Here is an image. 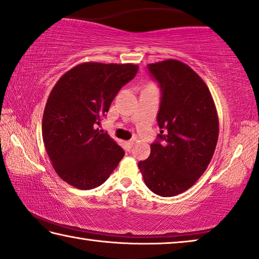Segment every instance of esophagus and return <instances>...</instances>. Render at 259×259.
<instances>
[{"instance_id": "esophagus-1", "label": "esophagus", "mask_w": 259, "mask_h": 259, "mask_svg": "<svg viewBox=\"0 0 259 259\" xmlns=\"http://www.w3.org/2000/svg\"><path fill=\"white\" fill-rule=\"evenodd\" d=\"M134 144H135V141H128V142H126V146H128L129 149H131V147L134 146Z\"/></svg>"}]
</instances>
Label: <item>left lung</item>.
<instances>
[{
  "mask_svg": "<svg viewBox=\"0 0 259 259\" xmlns=\"http://www.w3.org/2000/svg\"><path fill=\"white\" fill-rule=\"evenodd\" d=\"M162 90L158 114L161 142L139 161L144 182L161 197L180 195L200 178L214 153L219 118L205 81L188 64L168 59L149 64Z\"/></svg>",
  "mask_w": 259,
  "mask_h": 259,
  "instance_id": "left-lung-1",
  "label": "left lung"
}]
</instances>
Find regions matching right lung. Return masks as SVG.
<instances>
[{"mask_svg": "<svg viewBox=\"0 0 259 259\" xmlns=\"http://www.w3.org/2000/svg\"><path fill=\"white\" fill-rule=\"evenodd\" d=\"M137 70L134 63L84 62L63 73L49 93L42 116L45 149L56 174L70 186L99 187L124 155L96 124Z\"/></svg>", "mask_w": 259, "mask_h": 259, "instance_id": "1", "label": "right lung"}]
</instances>
